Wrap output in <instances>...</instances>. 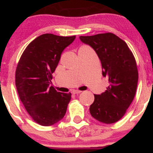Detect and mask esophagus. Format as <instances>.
Returning a JSON list of instances; mask_svg holds the SVG:
<instances>
[{
  "label": "esophagus",
  "instance_id": "obj_1",
  "mask_svg": "<svg viewBox=\"0 0 153 153\" xmlns=\"http://www.w3.org/2000/svg\"><path fill=\"white\" fill-rule=\"evenodd\" d=\"M82 91H78V90H73V91H72V94H80V93H81Z\"/></svg>",
  "mask_w": 153,
  "mask_h": 153
}]
</instances>
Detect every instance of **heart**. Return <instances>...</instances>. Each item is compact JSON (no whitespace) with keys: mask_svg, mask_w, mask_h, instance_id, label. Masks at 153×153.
Wrapping results in <instances>:
<instances>
[{"mask_svg":"<svg viewBox=\"0 0 153 153\" xmlns=\"http://www.w3.org/2000/svg\"><path fill=\"white\" fill-rule=\"evenodd\" d=\"M81 47H87V46H82Z\"/></svg>","mask_w":153,"mask_h":153,"instance_id":"obj_1","label":"heart"}]
</instances>
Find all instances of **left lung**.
Instances as JSON below:
<instances>
[{"instance_id": "8db88e82", "label": "left lung", "mask_w": 153, "mask_h": 153, "mask_svg": "<svg viewBox=\"0 0 153 153\" xmlns=\"http://www.w3.org/2000/svg\"><path fill=\"white\" fill-rule=\"evenodd\" d=\"M82 42L90 45L102 65V75L108 86L101 95H94L90 106L91 116L100 122L113 124L125 114L134 99L138 82L136 60L127 43L112 33L80 36Z\"/></svg>"}]
</instances>
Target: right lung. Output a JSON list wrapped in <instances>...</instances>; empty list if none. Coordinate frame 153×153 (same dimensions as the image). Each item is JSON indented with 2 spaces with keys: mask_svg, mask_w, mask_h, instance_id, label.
I'll return each mask as SVG.
<instances>
[{
  "mask_svg": "<svg viewBox=\"0 0 153 153\" xmlns=\"http://www.w3.org/2000/svg\"><path fill=\"white\" fill-rule=\"evenodd\" d=\"M75 36L40 35L26 47L16 70L15 82L20 100L35 122L51 126L66 113L71 94L50 86L63 50Z\"/></svg>",
  "mask_w": 153,
  "mask_h": 153,
  "instance_id": "1",
  "label": "right lung"
}]
</instances>
